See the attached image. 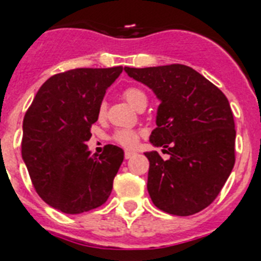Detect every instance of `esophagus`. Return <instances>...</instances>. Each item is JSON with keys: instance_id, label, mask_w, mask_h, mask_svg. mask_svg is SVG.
I'll return each mask as SVG.
<instances>
[{"instance_id": "esophagus-1", "label": "esophagus", "mask_w": 261, "mask_h": 261, "mask_svg": "<svg viewBox=\"0 0 261 261\" xmlns=\"http://www.w3.org/2000/svg\"><path fill=\"white\" fill-rule=\"evenodd\" d=\"M133 156H135V152H133V151H126L124 152V159H131Z\"/></svg>"}]
</instances>
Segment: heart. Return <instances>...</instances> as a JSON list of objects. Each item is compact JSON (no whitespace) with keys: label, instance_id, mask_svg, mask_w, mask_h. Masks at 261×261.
Instances as JSON below:
<instances>
[{"label":"heart","instance_id":"1","mask_svg":"<svg viewBox=\"0 0 261 261\" xmlns=\"http://www.w3.org/2000/svg\"><path fill=\"white\" fill-rule=\"evenodd\" d=\"M123 97L127 99V102L130 103L133 108L138 109L144 101H147L146 93L143 92L139 88L130 87L127 89H124ZM106 109H108V105H106L105 101L99 103L98 106V117L102 118L106 115ZM140 133L135 130H118L115 131L114 135H113V140L115 143H118L119 146L124 147V148H135L139 142Z\"/></svg>","mask_w":261,"mask_h":261}]
</instances>
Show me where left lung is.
<instances>
[{
    "label": "left lung",
    "instance_id": "1",
    "mask_svg": "<svg viewBox=\"0 0 261 261\" xmlns=\"http://www.w3.org/2000/svg\"><path fill=\"white\" fill-rule=\"evenodd\" d=\"M160 101L149 142L147 189L153 205L168 214H196L217 198L235 164V123L230 103L214 84L182 64L124 67Z\"/></svg>",
    "mask_w": 261,
    "mask_h": 261
}]
</instances>
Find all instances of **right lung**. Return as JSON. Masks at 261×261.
<instances>
[{
	"instance_id": "add662e5",
	"label": "right lung",
	"mask_w": 261,
	"mask_h": 261,
	"mask_svg": "<svg viewBox=\"0 0 261 261\" xmlns=\"http://www.w3.org/2000/svg\"><path fill=\"white\" fill-rule=\"evenodd\" d=\"M123 68H77L49 77L23 118L22 159L40 198L80 214L108 201L123 162V149L108 144L96 158L88 151L106 89Z\"/></svg>"
}]
</instances>
